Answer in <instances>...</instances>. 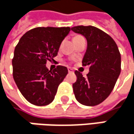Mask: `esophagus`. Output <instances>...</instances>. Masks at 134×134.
<instances>
[{
    "instance_id": "1",
    "label": "esophagus",
    "mask_w": 134,
    "mask_h": 134,
    "mask_svg": "<svg viewBox=\"0 0 134 134\" xmlns=\"http://www.w3.org/2000/svg\"><path fill=\"white\" fill-rule=\"evenodd\" d=\"M68 72L70 73V74H72V73H74V70L71 69V68H70V67H68Z\"/></svg>"
}]
</instances>
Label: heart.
I'll list each match as a JSON object with an SVG mask.
<instances>
[{
  "label": "heart",
  "instance_id": "b5f03b06",
  "mask_svg": "<svg viewBox=\"0 0 134 134\" xmlns=\"http://www.w3.org/2000/svg\"><path fill=\"white\" fill-rule=\"evenodd\" d=\"M81 38H83L81 36H79V35H77V36H74V38H73V41L74 42H75V41L78 40H80Z\"/></svg>",
  "mask_w": 134,
  "mask_h": 134
}]
</instances>
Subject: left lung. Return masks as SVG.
Segmentation results:
<instances>
[{
  "label": "left lung",
  "mask_w": 134,
  "mask_h": 134,
  "mask_svg": "<svg viewBox=\"0 0 134 134\" xmlns=\"http://www.w3.org/2000/svg\"><path fill=\"white\" fill-rule=\"evenodd\" d=\"M71 30L85 36L88 46L82 60L83 66H90L87 77L76 70L77 81L73 90L78 102L94 106L100 104L112 92L120 74L121 56L111 36L94 26H75Z\"/></svg>",
  "instance_id": "obj_1"
}]
</instances>
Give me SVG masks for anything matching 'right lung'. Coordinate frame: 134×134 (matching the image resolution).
<instances>
[{
	"instance_id": "right-lung-1",
	"label": "right lung",
	"mask_w": 134,
	"mask_h": 134,
	"mask_svg": "<svg viewBox=\"0 0 134 134\" xmlns=\"http://www.w3.org/2000/svg\"><path fill=\"white\" fill-rule=\"evenodd\" d=\"M70 31V27H39L25 33L17 44L12 60L14 80L30 103L42 106L53 101L68 70L57 66L51 71L46 64L53 60Z\"/></svg>"
}]
</instances>
